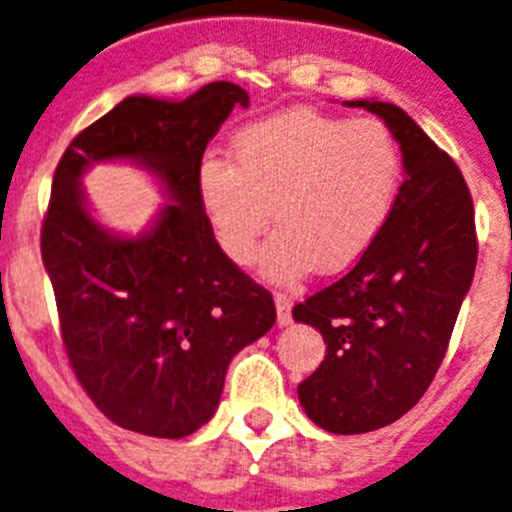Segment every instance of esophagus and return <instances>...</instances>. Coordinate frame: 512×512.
Listing matches in <instances>:
<instances>
[{"instance_id":"esophagus-1","label":"esophagus","mask_w":512,"mask_h":512,"mask_svg":"<svg viewBox=\"0 0 512 512\" xmlns=\"http://www.w3.org/2000/svg\"><path fill=\"white\" fill-rule=\"evenodd\" d=\"M277 304V325H288L290 322V298L285 293H275Z\"/></svg>"}]
</instances>
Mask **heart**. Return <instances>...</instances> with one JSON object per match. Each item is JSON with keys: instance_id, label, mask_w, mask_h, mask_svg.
<instances>
[{"instance_id": "b5f03b06", "label": "heart", "mask_w": 512, "mask_h": 512, "mask_svg": "<svg viewBox=\"0 0 512 512\" xmlns=\"http://www.w3.org/2000/svg\"><path fill=\"white\" fill-rule=\"evenodd\" d=\"M399 142L378 118L290 110L248 124L232 163L208 155L198 187L222 251L248 264L272 216L280 232L261 269L293 280L306 269L341 272L386 230L402 192Z\"/></svg>"}]
</instances>
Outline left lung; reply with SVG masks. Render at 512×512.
<instances>
[{
    "instance_id": "1",
    "label": "left lung",
    "mask_w": 512,
    "mask_h": 512,
    "mask_svg": "<svg viewBox=\"0 0 512 512\" xmlns=\"http://www.w3.org/2000/svg\"><path fill=\"white\" fill-rule=\"evenodd\" d=\"M402 147L404 182L386 230L354 267L293 306L325 338L301 380L306 415L330 433H367L410 412L447 354L476 272L473 198L463 171L391 102L357 100Z\"/></svg>"
}]
</instances>
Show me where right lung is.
I'll use <instances>...</instances> for the list:
<instances>
[{
  "label": "right lung",
  "instance_id": "1",
  "mask_svg": "<svg viewBox=\"0 0 512 512\" xmlns=\"http://www.w3.org/2000/svg\"><path fill=\"white\" fill-rule=\"evenodd\" d=\"M232 108H248V94L230 81L182 102L126 97L73 137L55 169L42 259L60 338L81 388L126 431H198L232 357L277 320L272 293L219 248L200 200V161ZM110 157L140 160L175 200L147 236L116 238L86 211L78 177Z\"/></svg>",
  "mask_w": 512,
  "mask_h": 512
}]
</instances>
